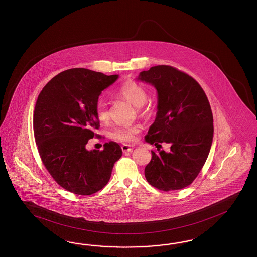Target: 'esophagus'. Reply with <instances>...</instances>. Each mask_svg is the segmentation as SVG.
Masks as SVG:
<instances>
[{
  "label": "esophagus",
  "instance_id": "1",
  "mask_svg": "<svg viewBox=\"0 0 257 257\" xmlns=\"http://www.w3.org/2000/svg\"><path fill=\"white\" fill-rule=\"evenodd\" d=\"M133 146L131 145H128V144H123L122 146H121V150H122V152L123 153H128V152H132L133 151Z\"/></svg>",
  "mask_w": 257,
  "mask_h": 257
}]
</instances>
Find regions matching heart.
Returning a JSON list of instances; mask_svg holds the SVG:
<instances>
[{"label": "heart", "mask_w": 257, "mask_h": 257, "mask_svg": "<svg viewBox=\"0 0 257 257\" xmlns=\"http://www.w3.org/2000/svg\"><path fill=\"white\" fill-rule=\"evenodd\" d=\"M117 94L126 101L137 106L141 114H148L149 108L144 106L147 101V90L137 82L128 80L117 89ZM95 114L101 122H106L109 119L107 103L103 99H99L95 103ZM140 125H121L115 127L110 132V138L122 143H131L137 140L138 134L140 132Z\"/></svg>", "instance_id": "heart-1"}]
</instances>
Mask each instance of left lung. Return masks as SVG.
I'll list each match as a JSON object with an SVG mask.
<instances>
[{
	"label": "left lung",
	"mask_w": 257,
	"mask_h": 257,
	"mask_svg": "<svg viewBox=\"0 0 257 257\" xmlns=\"http://www.w3.org/2000/svg\"><path fill=\"white\" fill-rule=\"evenodd\" d=\"M138 79L157 90L156 120L146 142L171 144L170 153L152 151L146 180L159 190L182 189L196 179L209 155L214 134L210 103L194 78L171 66L152 67Z\"/></svg>",
	"instance_id": "left-lung-1"
}]
</instances>
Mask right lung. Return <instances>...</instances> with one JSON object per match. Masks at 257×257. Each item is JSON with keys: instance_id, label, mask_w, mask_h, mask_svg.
Wrapping results in <instances>:
<instances>
[{"instance_id": "add662e5", "label": "right lung", "mask_w": 257, "mask_h": 257, "mask_svg": "<svg viewBox=\"0 0 257 257\" xmlns=\"http://www.w3.org/2000/svg\"><path fill=\"white\" fill-rule=\"evenodd\" d=\"M118 75L76 68L55 75L40 91L33 127L39 156L55 182L77 195H91L106 186L122 155L117 142L87 151L100 121L95 103Z\"/></svg>"}]
</instances>
